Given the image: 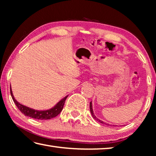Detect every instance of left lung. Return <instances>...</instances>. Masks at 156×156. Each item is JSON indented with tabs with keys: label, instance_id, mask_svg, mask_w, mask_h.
I'll use <instances>...</instances> for the list:
<instances>
[{
	"label": "left lung",
	"instance_id": "8db88e82",
	"mask_svg": "<svg viewBox=\"0 0 156 156\" xmlns=\"http://www.w3.org/2000/svg\"><path fill=\"white\" fill-rule=\"evenodd\" d=\"M89 107H90V112H91V115H92V116H93V118H94L95 120H96V121H98V122H100V123H102V124H105V125H109V124H107V123H105V122H103V121H102V120H99L98 118H96V116L94 115V111H93V109H92V103H91V102H90V105H89Z\"/></svg>",
	"mask_w": 156,
	"mask_h": 156
}]
</instances>
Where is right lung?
Instances as JSON below:
<instances>
[{
  "instance_id": "add662e5",
  "label": "right lung",
  "mask_w": 156,
  "mask_h": 156,
  "mask_svg": "<svg viewBox=\"0 0 156 156\" xmlns=\"http://www.w3.org/2000/svg\"><path fill=\"white\" fill-rule=\"evenodd\" d=\"M10 94L13 100H14L15 105H16L18 109L20 111V112L23 113L25 116H29V117L34 118L37 120H49L54 118L57 116L59 113L62 112L63 106H64L65 102L68 96L65 97L64 98L62 99L60 102L55 105V106L49 110L46 111H37L34 110L31 108H29L24 105L20 104L15 100L14 96H13L12 89L10 88Z\"/></svg>"
}]
</instances>
